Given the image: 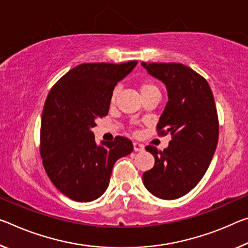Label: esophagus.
Listing matches in <instances>:
<instances>
[{
    "label": "esophagus",
    "mask_w": 248,
    "mask_h": 248,
    "mask_svg": "<svg viewBox=\"0 0 248 248\" xmlns=\"http://www.w3.org/2000/svg\"><path fill=\"white\" fill-rule=\"evenodd\" d=\"M132 145H133V150H135L136 152L143 151V149H144L143 144H141V143H139V142H133Z\"/></svg>",
    "instance_id": "obj_1"
}]
</instances>
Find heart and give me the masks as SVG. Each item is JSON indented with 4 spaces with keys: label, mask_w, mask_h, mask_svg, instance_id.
Listing matches in <instances>:
<instances>
[{
    "label": "heart",
    "mask_w": 248,
    "mask_h": 248,
    "mask_svg": "<svg viewBox=\"0 0 248 248\" xmlns=\"http://www.w3.org/2000/svg\"><path fill=\"white\" fill-rule=\"evenodd\" d=\"M138 89L141 93V96L143 98H145L149 95H151V93H160V90L159 87L156 86L155 82L151 81V80H142L140 81L138 84ZM118 93H119V90L118 88H115L112 90L111 95H110V104L113 105L116 103V99H117V96H118Z\"/></svg>",
    "instance_id": "heart-1"
}]
</instances>
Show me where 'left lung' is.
Segmentation results:
<instances>
[{"mask_svg": "<svg viewBox=\"0 0 248 248\" xmlns=\"http://www.w3.org/2000/svg\"><path fill=\"white\" fill-rule=\"evenodd\" d=\"M142 66L167 86L169 100L156 132L171 135L163 151L145 147L155 162L143 173V184L156 198L174 200L201 181L213 158L219 127L214 97L205 78L186 65L142 62Z\"/></svg>", "mask_w": 248, "mask_h": 248, "instance_id": "left-lung-1", "label": "left lung"}]
</instances>
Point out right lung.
I'll use <instances>...</instances> for the list:
<instances>
[{
	"mask_svg": "<svg viewBox=\"0 0 248 248\" xmlns=\"http://www.w3.org/2000/svg\"><path fill=\"white\" fill-rule=\"evenodd\" d=\"M86 62L66 73L47 95L41 123V156L53 184L76 202L105 193L118 159L130 155L132 142L118 136L97 145L92 128L108 115L115 86L137 65Z\"/></svg>",
	"mask_w": 248,
	"mask_h": 248,
	"instance_id": "right-lung-1",
	"label": "right lung"
}]
</instances>
